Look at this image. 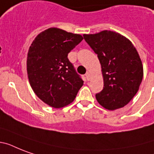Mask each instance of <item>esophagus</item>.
<instances>
[{
	"label": "esophagus",
	"instance_id": "obj_1",
	"mask_svg": "<svg viewBox=\"0 0 154 154\" xmlns=\"http://www.w3.org/2000/svg\"><path fill=\"white\" fill-rule=\"evenodd\" d=\"M85 78H86L87 81H90V79H91V75H90L89 72H87L86 74H85Z\"/></svg>",
	"mask_w": 154,
	"mask_h": 154
}]
</instances>
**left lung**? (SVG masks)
I'll return each mask as SVG.
<instances>
[{
    "label": "left lung",
    "mask_w": 154,
    "mask_h": 154,
    "mask_svg": "<svg viewBox=\"0 0 154 154\" xmlns=\"http://www.w3.org/2000/svg\"><path fill=\"white\" fill-rule=\"evenodd\" d=\"M83 37L97 54L101 65L104 87L96 94L97 100L109 110L124 107L136 95L143 78V66L137 49L129 40L112 31Z\"/></svg>",
    "instance_id": "1"
}]
</instances>
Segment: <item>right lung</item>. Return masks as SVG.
<instances>
[{"label":"right lung","instance_id":"right-lung-1","mask_svg":"<svg viewBox=\"0 0 154 154\" xmlns=\"http://www.w3.org/2000/svg\"><path fill=\"white\" fill-rule=\"evenodd\" d=\"M83 40L80 34L50 28L37 36L29 47L27 72L30 85L42 101L53 108L73 101L83 80L68 54Z\"/></svg>","mask_w":154,"mask_h":154}]
</instances>
